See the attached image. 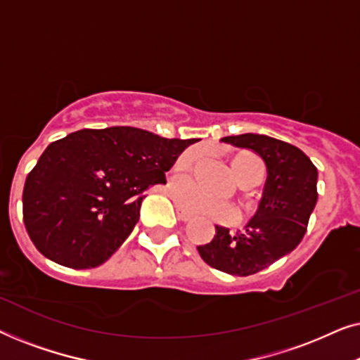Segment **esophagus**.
<instances>
[{"label":"esophagus","mask_w":360,"mask_h":360,"mask_svg":"<svg viewBox=\"0 0 360 360\" xmlns=\"http://www.w3.org/2000/svg\"><path fill=\"white\" fill-rule=\"evenodd\" d=\"M176 216H179V219H181V221H190L191 218H193V216H191L190 213H186V211H184L180 208V206H176Z\"/></svg>","instance_id":"1"}]
</instances>
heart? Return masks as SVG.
<instances>
[{
    "mask_svg": "<svg viewBox=\"0 0 360 360\" xmlns=\"http://www.w3.org/2000/svg\"><path fill=\"white\" fill-rule=\"evenodd\" d=\"M200 159L198 149H188L179 155L175 162L176 172H188L193 169L196 160ZM233 170L238 176L240 186H255L262 180L264 165L257 157L249 152H239L231 160ZM172 193L179 201L181 208L195 214L210 216V218L223 221V223H233L238 218V210L229 201L211 198L196 186L193 181H174L172 184Z\"/></svg>",
    "mask_w": 360,
    "mask_h": 360,
    "instance_id": "obj_1",
    "label": "heart"
}]
</instances>
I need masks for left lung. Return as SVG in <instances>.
I'll return each instance as SVG.
<instances>
[{
  "instance_id": "left-lung-1",
  "label": "left lung",
  "mask_w": 360,
  "mask_h": 360,
  "mask_svg": "<svg viewBox=\"0 0 360 360\" xmlns=\"http://www.w3.org/2000/svg\"><path fill=\"white\" fill-rule=\"evenodd\" d=\"M221 141L262 157L267 181L244 231L231 234L228 228L214 226V238L198 245V252L211 267L245 277L267 269L302 243L318 201V169L303 150L274 137L248 132Z\"/></svg>"
}]
</instances>
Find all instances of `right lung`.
<instances>
[{
	"label": "right lung",
	"mask_w": 360,
	"mask_h": 360,
	"mask_svg": "<svg viewBox=\"0 0 360 360\" xmlns=\"http://www.w3.org/2000/svg\"><path fill=\"white\" fill-rule=\"evenodd\" d=\"M198 139L129 126L82 129L52 142L27 175L22 214L41 254L70 269L106 262L139 221L144 191Z\"/></svg>",
	"instance_id": "1"
}]
</instances>
